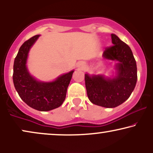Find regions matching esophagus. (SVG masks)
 Returning <instances> with one entry per match:
<instances>
[{
  "mask_svg": "<svg viewBox=\"0 0 153 153\" xmlns=\"http://www.w3.org/2000/svg\"><path fill=\"white\" fill-rule=\"evenodd\" d=\"M78 67L80 68H83V67H84V64H83L82 63H80V64L78 65Z\"/></svg>",
  "mask_w": 153,
  "mask_h": 153,
  "instance_id": "34e87169",
  "label": "esophagus"
}]
</instances>
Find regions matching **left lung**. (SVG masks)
I'll list each match as a JSON object with an SVG mask.
<instances>
[{"instance_id":"8db88e82","label":"left lung","mask_w":153,"mask_h":153,"mask_svg":"<svg viewBox=\"0 0 153 153\" xmlns=\"http://www.w3.org/2000/svg\"><path fill=\"white\" fill-rule=\"evenodd\" d=\"M113 45L103 53L104 59L117 61V76L105 78L102 75H85L87 97L94 104L105 108H115L127 100L135 88L137 67L131 50L115 34H111Z\"/></svg>"}]
</instances>
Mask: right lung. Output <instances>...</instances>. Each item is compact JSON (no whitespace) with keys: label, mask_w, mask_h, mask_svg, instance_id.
<instances>
[{"label":"right lung","mask_w":153,"mask_h":153,"mask_svg":"<svg viewBox=\"0 0 153 153\" xmlns=\"http://www.w3.org/2000/svg\"><path fill=\"white\" fill-rule=\"evenodd\" d=\"M40 35L33 36L20 47L13 66V82L20 98L37 111H48L59 107L66 99L67 88L74 71L64 74L50 82H39L26 68L28 53Z\"/></svg>","instance_id":"1"}]
</instances>
